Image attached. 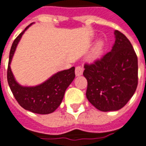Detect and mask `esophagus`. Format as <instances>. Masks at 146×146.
<instances>
[{
    "mask_svg": "<svg viewBox=\"0 0 146 146\" xmlns=\"http://www.w3.org/2000/svg\"><path fill=\"white\" fill-rule=\"evenodd\" d=\"M83 71H84V68H82V66H77L75 68V74L76 76H80L83 74Z\"/></svg>",
    "mask_w": 146,
    "mask_h": 146,
    "instance_id": "1",
    "label": "esophagus"
}]
</instances>
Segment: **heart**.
<instances>
[{
	"label": "heart",
	"mask_w": 146,
	"mask_h": 146,
	"mask_svg": "<svg viewBox=\"0 0 146 146\" xmlns=\"http://www.w3.org/2000/svg\"><path fill=\"white\" fill-rule=\"evenodd\" d=\"M105 48V42L103 40H99L95 44V47L93 48L92 53H91V59L96 60L98 58H100L101 55L102 54Z\"/></svg>",
	"instance_id": "1"
}]
</instances>
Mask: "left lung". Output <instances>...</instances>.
<instances>
[{
    "label": "left lung",
    "instance_id": "obj_1",
    "mask_svg": "<svg viewBox=\"0 0 146 146\" xmlns=\"http://www.w3.org/2000/svg\"><path fill=\"white\" fill-rule=\"evenodd\" d=\"M112 49L93 64H85L86 97L102 111H117L125 106L138 85V58L128 38L115 31Z\"/></svg>",
    "mask_w": 146,
    "mask_h": 146
}]
</instances>
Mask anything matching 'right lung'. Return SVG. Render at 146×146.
Segmentation results:
<instances>
[{
	"instance_id": "add662e5",
	"label": "right lung",
	"mask_w": 146,
	"mask_h": 146,
	"mask_svg": "<svg viewBox=\"0 0 146 146\" xmlns=\"http://www.w3.org/2000/svg\"><path fill=\"white\" fill-rule=\"evenodd\" d=\"M32 24L28 25L15 38L12 44L10 51L7 77L10 88L20 106L33 113L46 115L52 113L61 105L67 88L73 82L75 77L74 67L57 72L40 85L33 87L19 85L14 77L10 64L17 44L25 31Z\"/></svg>"
}]
</instances>
